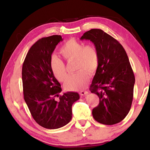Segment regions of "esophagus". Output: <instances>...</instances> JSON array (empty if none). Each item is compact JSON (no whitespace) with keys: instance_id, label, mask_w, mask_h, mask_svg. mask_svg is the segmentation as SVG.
<instances>
[{"instance_id":"esophagus-1","label":"esophagus","mask_w":150,"mask_h":150,"mask_svg":"<svg viewBox=\"0 0 150 150\" xmlns=\"http://www.w3.org/2000/svg\"><path fill=\"white\" fill-rule=\"evenodd\" d=\"M88 94V92L86 91H82L79 92V94L81 96H86V95H87Z\"/></svg>"}]
</instances>
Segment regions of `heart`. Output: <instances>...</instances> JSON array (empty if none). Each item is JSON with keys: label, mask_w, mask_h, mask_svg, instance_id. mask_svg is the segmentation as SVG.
I'll return each instance as SVG.
<instances>
[{"label": "heart", "mask_w": 150, "mask_h": 150, "mask_svg": "<svg viewBox=\"0 0 150 150\" xmlns=\"http://www.w3.org/2000/svg\"><path fill=\"white\" fill-rule=\"evenodd\" d=\"M60 52L66 61L76 60V73L68 76L64 87L69 91H79L88 85L90 73H94L99 65V54L93 45L84 46L83 43L74 39L68 40L61 47ZM50 67L54 75L59 81H64L67 77L65 63L56 55L50 59Z\"/></svg>", "instance_id": "obj_1"}]
</instances>
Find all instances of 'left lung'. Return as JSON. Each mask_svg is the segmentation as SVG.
Here are the masks:
<instances>
[{"label": "left lung", "mask_w": 150, "mask_h": 150, "mask_svg": "<svg viewBox=\"0 0 150 150\" xmlns=\"http://www.w3.org/2000/svg\"><path fill=\"white\" fill-rule=\"evenodd\" d=\"M90 40L99 54V65L91 91L99 98L92 114L99 123L112 125L128 114L133 98L135 78L125 49L101 29L88 30L80 38Z\"/></svg>", "instance_id": "1"}]
</instances>
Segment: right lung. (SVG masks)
Instances as JSON below:
<instances>
[{"instance_id":"1","label":"right lung","mask_w":150,"mask_h":150,"mask_svg":"<svg viewBox=\"0 0 150 150\" xmlns=\"http://www.w3.org/2000/svg\"><path fill=\"white\" fill-rule=\"evenodd\" d=\"M62 40L58 35L38 40L27 54L22 70L24 98L31 115L40 126L51 129L69 123L72 105L79 99L75 92L59 95L61 84L50 67L52 54ZM56 97H60L59 100Z\"/></svg>"}]
</instances>
